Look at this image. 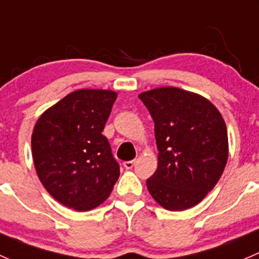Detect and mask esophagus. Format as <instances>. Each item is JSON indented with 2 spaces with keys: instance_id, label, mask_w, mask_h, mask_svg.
Listing matches in <instances>:
<instances>
[{
  "instance_id": "1",
  "label": "esophagus",
  "mask_w": 259,
  "mask_h": 259,
  "mask_svg": "<svg viewBox=\"0 0 259 259\" xmlns=\"http://www.w3.org/2000/svg\"><path fill=\"white\" fill-rule=\"evenodd\" d=\"M123 166L126 169H132L133 166H135V161H126L123 162Z\"/></svg>"
}]
</instances>
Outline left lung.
<instances>
[{"label": "left lung", "instance_id": "obj_1", "mask_svg": "<svg viewBox=\"0 0 259 259\" xmlns=\"http://www.w3.org/2000/svg\"><path fill=\"white\" fill-rule=\"evenodd\" d=\"M154 122L158 167L147 180L163 208L196 206L217 185L228 158L227 127L206 98L175 87L141 93Z\"/></svg>", "mask_w": 259, "mask_h": 259}]
</instances>
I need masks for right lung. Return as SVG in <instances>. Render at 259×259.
Returning a JSON list of instances; mask_svg holds the SVG:
<instances>
[{
  "label": "right lung",
  "mask_w": 259,
  "mask_h": 259,
  "mask_svg": "<svg viewBox=\"0 0 259 259\" xmlns=\"http://www.w3.org/2000/svg\"><path fill=\"white\" fill-rule=\"evenodd\" d=\"M117 93L78 90L49 108L32 133L39 181L60 203L90 210L110 196L119 164L102 135Z\"/></svg>",
  "instance_id": "1"
}]
</instances>
